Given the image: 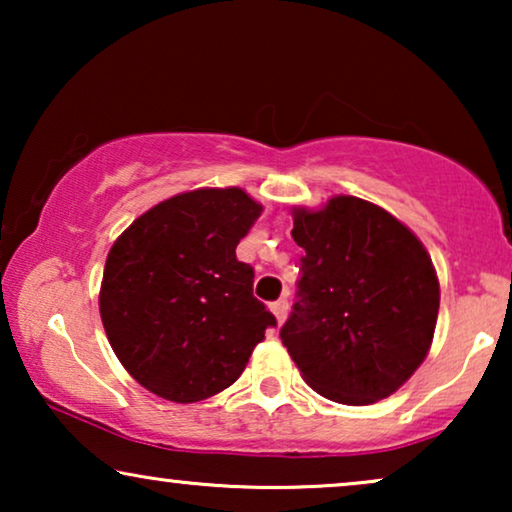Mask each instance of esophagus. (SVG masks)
Wrapping results in <instances>:
<instances>
[{
  "instance_id": "esophagus-1",
  "label": "esophagus",
  "mask_w": 512,
  "mask_h": 512,
  "mask_svg": "<svg viewBox=\"0 0 512 512\" xmlns=\"http://www.w3.org/2000/svg\"><path fill=\"white\" fill-rule=\"evenodd\" d=\"M270 310H272V314H275V317H277V324H284L286 314H289V300H286V298L275 300V303L270 305Z\"/></svg>"
}]
</instances>
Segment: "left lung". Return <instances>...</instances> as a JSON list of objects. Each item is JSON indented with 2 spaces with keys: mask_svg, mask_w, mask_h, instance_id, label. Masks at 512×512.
Instances as JSON below:
<instances>
[{
  "mask_svg": "<svg viewBox=\"0 0 512 512\" xmlns=\"http://www.w3.org/2000/svg\"><path fill=\"white\" fill-rule=\"evenodd\" d=\"M305 249L291 317L279 331L324 398L368 405L419 368L436 331L440 286L424 244L382 207L352 195L296 209Z\"/></svg>",
  "mask_w": 512,
  "mask_h": 512,
  "instance_id": "8db88e82",
  "label": "left lung"
}]
</instances>
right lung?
Masks as SVG:
<instances>
[{
	"label": "right lung",
	"mask_w": 512,
	"mask_h": 512,
	"mask_svg": "<svg viewBox=\"0 0 512 512\" xmlns=\"http://www.w3.org/2000/svg\"><path fill=\"white\" fill-rule=\"evenodd\" d=\"M261 209L242 188H198L149 209L111 247L102 324L151 394L174 403L219 394L277 326L254 296V268L235 256Z\"/></svg>",
	"instance_id": "obj_1"
}]
</instances>
